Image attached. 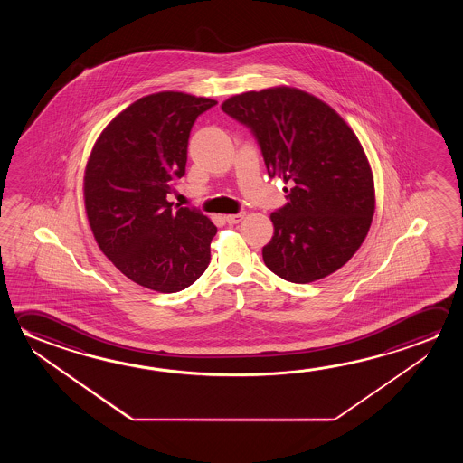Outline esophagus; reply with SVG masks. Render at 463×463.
Returning a JSON list of instances; mask_svg holds the SVG:
<instances>
[{"label":"esophagus","mask_w":463,"mask_h":463,"mask_svg":"<svg viewBox=\"0 0 463 463\" xmlns=\"http://www.w3.org/2000/svg\"><path fill=\"white\" fill-rule=\"evenodd\" d=\"M243 216H245V213H237V214H228V216H224V220L228 224H237V222H241L243 220Z\"/></svg>","instance_id":"esophagus-1"}]
</instances>
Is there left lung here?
Masks as SVG:
<instances>
[{
    "label": "left lung",
    "mask_w": 463,
    "mask_h": 463,
    "mask_svg": "<svg viewBox=\"0 0 463 463\" xmlns=\"http://www.w3.org/2000/svg\"><path fill=\"white\" fill-rule=\"evenodd\" d=\"M221 108L250 129L269 177L292 184L288 203L271 213L265 265L297 284L337 271L374 214L372 167L354 130L325 101L292 87L247 91Z\"/></svg>",
    "instance_id": "left-lung-1"
}]
</instances>
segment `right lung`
<instances>
[{
	"instance_id": "obj_1",
	"label": "right lung",
	"mask_w": 463,
	"mask_h": 463,
	"mask_svg": "<svg viewBox=\"0 0 463 463\" xmlns=\"http://www.w3.org/2000/svg\"><path fill=\"white\" fill-rule=\"evenodd\" d=\"M218 101L183 91L137 99L109 122L85 167L91 232L113 265L156 292L189 288L210 265L216 226L167 202L185 175L190 130Z\"/></svg>"
}]
</instances>
